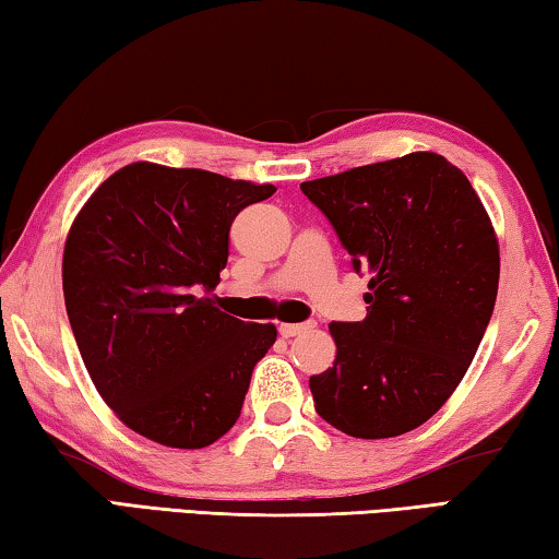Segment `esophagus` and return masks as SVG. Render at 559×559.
Listing matches in <instances>:
<instances>
[{
  "mask_svg": "<svg viewBox=\"0 0 559 559\" xmlns=\"http://www.w3.org/2000/svg\"><path fill=\"white\" fill-rule=\"evenodd\" d=\"M308 328H313V323H281L278 325V333L283 337H296L300 333H306Z\"/></svg>",
  "mask_w": 559,
  "mask_h": 559,
  "instance_id": "obj_1",
  "label": "esophagus"
}]
</instances>
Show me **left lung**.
Wrapping results in <instances>:
<instances>
[{"label":"left lung","mask_w":559,"mask_h":559,"mask_svg":"<svg viewBox=\"0 0 559 559\" xmlns=\"http://www.w3.org/2000/svg\"><path fill=\"white\" fill-rule=\"evenodd\" d=\"M353 269L367 318L330 323L333 367L310 377L316 412L355 439L421 427L466 374L493 316L498 239L466 175L412 153L300 185Z\"/></svg>","instance_id":"obj_1"}]
</instances>
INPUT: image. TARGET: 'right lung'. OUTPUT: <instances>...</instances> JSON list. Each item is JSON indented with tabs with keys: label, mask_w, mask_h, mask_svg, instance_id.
<instances>
[{
	"label": "right lung",
	"mask_w": 559,
	"mask_h": 559,
	"mask_svg": "<svg viewBox=\"0 0 559 559\" xmlns=\"http://www.w3.org/2000/svg\"><path fill=\"white\" fill-rule=\"evenodd\" d=\"M273 185L132 163L75 216L63 298L83 365L118 419L173 449H204L239 419L276 325L202 296L219 283L229 229Z\"/></svg>",
	"instance_id": "1"
}]
</instances>
